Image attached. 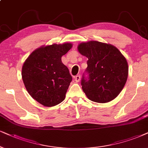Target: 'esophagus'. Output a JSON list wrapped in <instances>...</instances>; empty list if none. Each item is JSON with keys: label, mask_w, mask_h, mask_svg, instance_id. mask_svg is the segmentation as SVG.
<instances>
[{"label": "esophagus", "mask_w": 148, "mask_h": 148, "mask_svg": "<svg viewBox=\"0 0 148 148\" xmlns=\"http://www.w3.org/2000/svg\"><path fill=\"white\" fill-rule=\"evenodd\" d=\"M74 79H75V81L76 82H79L80 80V76L79 75L76 76L75 77H74Z\"/></svg>", "instance_id": "1"}]
</instances>
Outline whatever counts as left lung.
I'll list each match as a JSON object with an SVG mask.
<instances>
[{
	"instance_id": "obj_1",
	"label": "left lung",
	"mask_w": 148,
	"mask_h": 148,
	"mask_svg": "<svg viewBox=\"0 0 148 148\" xmlns=\"http://www.w3.org/2000/svg\"><path fill=\"white\" fill-rule=\"evenodd\" d=\"M78 50L88 58L81 79L82 89L87 98L99 103L115 99L128 78V63L122 54L115 46L96 41L80 44Z\"/></svg>"
}]
</instances>
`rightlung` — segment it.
<instances>
[{"label":"right lung","instance_id":"obj_1","mask_svg":"<svg viewBox=\"0 0 148 148\" xmlns=\"http://www.w3.org/2000/svg\"><path fill=\"white\" fill-rule=\"evenodd\" d=\"M72 44H52L35 50L24 62L22 76L33 99L46 106H53L65 99L72 80L68 68L61 61Z\"/></svg>","mask_w":148,"mask_h":148}]
</instances>
